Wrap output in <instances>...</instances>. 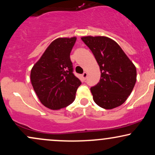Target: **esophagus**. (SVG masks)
I'll return each instance as SVG.
<instances>
[{"mask_svg":"<svg viewBox=\"0 0 155 155\" xmlns=\"http://www.w3.org/2000/svg\"><path fill=\"white\" fill-rule=\"evenodd\" d=\"M87 76V72H84V74H82V77L84 79H86Z\"/></svg>","mask_w":155,"mask_h":155,"instance_id":"34e87169","label":"esophagus"}]
</instances>
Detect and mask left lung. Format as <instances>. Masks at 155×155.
I'll return each instance as SVG.
<instances>
[{
    "label": "left lung",
    "mask_w": 155,
    "mask_h": 155,
    "mask_svg": "<svg viewBox=\"0 0 155 155\" xmlns=\"http://www.w3.org/2000/svg\"><path fill=\"white\" fill-rule=\"evenodd\" d=\"M93 53L101 70L100 81L90 88L93 100L105 109H112L124 104L136 81V68L122 48L106 36H83Z\"/></svg>",
    "instance_id": "left-lung-1"
}]
</instances>
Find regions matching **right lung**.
I'll use <instances>...</instances> for the list:
<instances>
[{
	"instance_id": "obj_1",
	"label": "right lung",
	"mask_w": 155,
	"mask_h": 155,
	"mask_svg": "<svg viewBox=\"0 0 155 155\" xmlns=\"http://www.w3.org/2000/svg\"><path fill=\"white\" fill-rule=\"evenodd\" d=\"M76 41L75 36L56 38L31 69L33 90L49 109L65 108L75 100L81 81L73 74L70 53Z\"/></svg>"
}]
</instances>
